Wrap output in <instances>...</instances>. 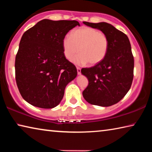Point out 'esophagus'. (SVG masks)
I'll list each match as a JSON object with an SVG mask.
<instances>
[{
	"label": "esophagus",
	"mask_w": 152,
	"mask_h": 152,
	"mask_svg": "<svg viewBox=\"0 0 152 152\" xmlns=\"http://www.w3.org/2000/svg\"><path fill=\"white\" fill-rule=\"evenodd\" d=\"M77 72H78V75H80V74H81V68H80V67H77Z\"/></svg>",
	"instance_id": "34e87169"
}]
</instances>
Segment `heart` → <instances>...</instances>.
<instances>
[{"label": "heart", "instance_id": "obj_1", "mask_svg": "<svg viewBox=\"0 0 152 152\" xmlns=\"http://www.w3.org/2000/svg\"><path fill=\"white\" fill-rule=\"evenodd\" d=\"M64 53L68 60L80 53L74 59L77 64L95 65L104 60L109 48V39L107 34L95 28L82 27L73 30L62 41Z\"/></svg>", "mask_w": 152, "mask_h": 152}]
</instances>
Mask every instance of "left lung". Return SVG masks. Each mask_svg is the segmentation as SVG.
<instances>
[{"label": "left lung", "instance_id": "8db88e82", "mask_svg": "<svg viewBox=\"0 0 152 152\" xmlns=\"http://www.w3.org/2000/svg\"><path fill=\"white\" fill-rule=\"evenodd\" d=\"M83 23L107 34L109 48L102 61L91 68H82V74L88 80L82 94L91 104L111 106L125 96L132 84L134 58L129 40L124 33L107 23Z\"/></svg>", "mask_w": 152, "mask_h": 152}]
</instances>
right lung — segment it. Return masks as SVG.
<instances>
[{"label":"right lung","mask_w":152,"mask_h":152,"mask_svg":"<svg viewBox=\"0 0 152 152\" xmlns=\"http://www.w3.org/2000/svg\"><path fill=\"white\" fill-rule=\"evenodd\" d=\"M77 20L43 19L26 31L15 57V80L23 99L33 106L52 109L59 104L67 84L77 76L66 58L62 41Z\"/></svg>","instance_id":"1"}]
</instances>
